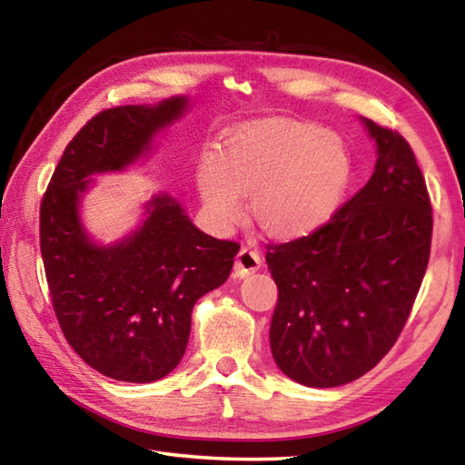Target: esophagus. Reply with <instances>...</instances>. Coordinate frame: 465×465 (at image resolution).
I'll use <instances>...</instances> for the list:
<instances>
[{
  "label": "esophagus",
  "instance_id": "1",
  "mask_svg": "<svg viewBox=\"0 0 465 465\" xmlns=\"http://www.w3.org/2000/svg\"><path fill=\"white\" fill-rule=\"evenodd\" d=\"M261 254H258L256 250H250V248H242L238 252V256H235V264H233V272L235 277H248V274L256 272L258 269H261Z\"/></svg>",
  "mask_w": 465,
  "mask_h": 465
}]
</instances>
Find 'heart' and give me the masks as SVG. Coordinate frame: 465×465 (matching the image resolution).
I'll use <instances>...</instances> for the list:
<instances>
[{"instance_id":"obj_1","label":"heart","mask_w":465,"mask_h":465,"mask_svg":"<svg viewBox=\"0 0 465 465\" xmlns=\"http://www.w3.org/2000/svg\"><path fill=\"white\" fill-rule=\"evenodd\" d=\"M352 180V157L334 133L310 123L266 121L232 131L204 152L196 191L215 225H235L250 194L256 225L274 240H299L324 227Z\"/></svg>"}]
</instances>
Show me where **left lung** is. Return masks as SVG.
Wrapping results in <instances>:
<instances>
[{
    "label": "left lung",
    "instance_id": "left-lung-1",
    "mask_svg": "<svg viewBox=\"0 0 465 465\" xmlns=\"http://www.w3.org/2000/svg\"><path fill=\"white\" fill-rule=\"evenodd\" d=\"M361 123L377 149L369 183L318 232L266 252L279 289L272 359L308 388L355 381L388 355L429 264L432 211L412 149Z\"/></svg>",
    "mask_w": 465,
    "mask_h": 465
}]
</instances>
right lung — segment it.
Listing matches in <instances>:
<instances>
[{"label":"right lung","instance_id":"add662e5","mask_svg":"<svg viewBox=\"0 0 465 465\" xmlns=\"http://www.w3.org/2000/svg\"><path fill=\"white\" fill-rule=\"evenodd\" d=\"M191 98L102 110L63 152L41 203V254L67 342L116 381L152 383L174 371L191 336L196 299L223 285L240 243L196 227L174 196L157 193L143 219L113 243L82 222L92 176L123 172L153 149Z\"/></svg>","mask_w":465,"mask_h":465}]
</instances>
